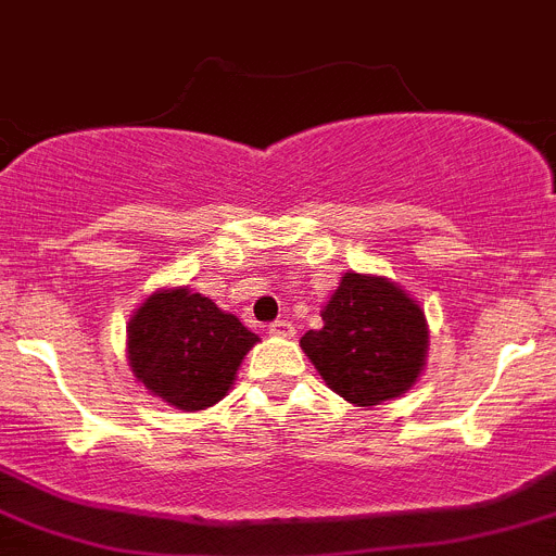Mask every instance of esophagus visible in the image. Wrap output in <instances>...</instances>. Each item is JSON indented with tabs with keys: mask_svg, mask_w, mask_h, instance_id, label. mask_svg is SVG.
<instances>
[{
	"mask_svg": "<svg viewBox=\"0 0 556 556\" xmlns=\"http://www.w3.org/2000/svg\"><path fill=\"white\" fill-rule=\"evenodd\" d=\"M268 332L277 334V338H293L296 327H293L290 321H271V324H268Z\"/></svg>",
	"mask_w": 556,
	"mask_h": 556,
	"instance_id": "34e87169",
	"label": "esophagus"
}]
</instances>
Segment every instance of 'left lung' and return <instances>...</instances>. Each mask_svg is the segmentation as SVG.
I'll return each instance as SVG.
<instances>
[{"label": "left lung", "mask_w": 556, "mask_h": 556, "mask_svg": "<svg viewBox=\"0 0 556 556\" xmlns=\"http://www.w3.org/2000/svg\"><path fill=\"white\" fill-rule=\"evenodd\" d=\"M302 349L324 382L357 407L402 396L427 357L424 309L382 277L346 274Z\"/></svg>", "instance_id": "left-lung-1"}]
</instances>
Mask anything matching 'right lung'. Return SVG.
<instances>
[{
    "mask_svg": "<svg viewBox=\"0 0 556 556\" xmlns=\"http://www.w3.org/2000/svg\"><path fill=\"white\" fill-rule=\"evenodd\" d=\"M129 365L154 396L204 409L227 396L257 334L188 288L160 290L129 321Z\"/></svg>",
    "mask_w": 556,
    "mask_h": 556,
    "instance_id": "1",
    "label": "right lung"
}]
</instances>
